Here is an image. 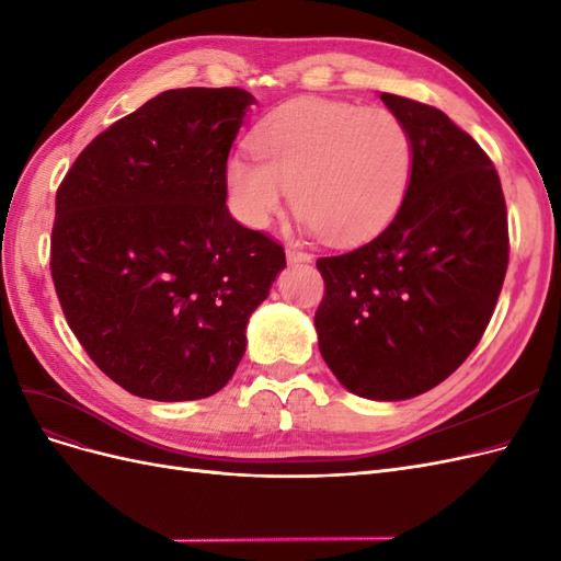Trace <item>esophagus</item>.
<instances>
[{
	"mask_svg": "<svg viewBox=\"0 0 561 561\" xmlns=\"http://www.w3.org/2000/svg\"><path fill=\"white\" fill-rule=\"evenodd\" d=\"M313 257L309 252H301L297 248H287V262L290 264H309Z\"/></svg>",
	"mask_w": 561,
	"mask_h": 561,
	"instance_id": "1",
	"label": "esophagus"
}]
</instances>
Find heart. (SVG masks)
Wrapping results in <instances>:
<instances>
[{
	"label": "heart",
	"instance_id": "heart-1",
	"mask_svg": "<svg viewBox=\"0 0 561 561\" xmlns=\"http://www.w3.org/2000/svg\"><path fill=\"white\" fill-rule=\"evenodd\" d=\"M254 157L227 163L231 213L268 229L293 206L304 227L336 245H360L398 215L414 175V138L386 107L297 100L266 116L252 135Z\"/></svg>",
	"mask_w": 561,
	"mask_h": 561
}]
</instances>
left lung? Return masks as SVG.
Here are the masks:
<instances>
[{"instance_id":"1","label":"left lung","mask_w":561,"mask_h":561,"mask_svg":"<svg viewBox=\"0 0 561 561\" xmlns=\"http://www.w3.org/2000/svg\"><path fill=\"white\" fill-rule=\"evenodd\" d=\"M414 138L398 215L367 245L316 262L320 355L351 393L407 400L458 369L489 325L507 268V213L484 149L451 118L381 93Z\"/></svg>"}]
</instances>
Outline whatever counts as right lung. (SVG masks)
<instances>
[{
    "instance_id": "1",
    "label": "right lung",
    "mask_w": 561,
    "mask_h": 561,
    "mask_svg": "<svg viewBox=\"0 0 561 561\" xmlns=\"http://www.w3.org/2000/svg\"><path fill=\"white\" fill-rule=\"evenodd\" d=\"M254 98L175 89L118 118L56 194L50 276L67 325L128 393H217L285 252L227 208V159Z\"/></svg>"
}]
</instances>
